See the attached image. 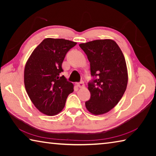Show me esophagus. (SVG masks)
<instances>
[{
	"mask_svg": "<svg viewBox=\"0 0 156 156\" xmlns=\"http://www.w3.org/2000/svg\"><path fill=\"white\" fill-rule=\"evenodd\" d=\"M77 85H78V87H80V88H83V87H84V82H83V80L80 81V83H77Z\"/></svg>",
	"mask_w": 156,
	"mask_h": 156,
	"instance_id": "1",
	"label": "esophagus"
}]
</instances>
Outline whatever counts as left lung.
Masks as SVG:
<instances>
[{
  "instance_id": "left-lung-1",
  "label": "left lung",
  "mask_w": 156,
  "mask_h": 156,
  "mask_svg": "<svg viewBox=\"0 0 156 156\" xmlns=\"http://www.w3.org/2000/svg\"><path fill=\"white\" fill-rule=\"evenodd\" d=\"M90 62L88 89L90 99L85 102L89 112L100 115L113 109L126 89L128 73L126 61L119 46L110 39L96 40L79 44Z\"/></svg>"
}]
</instances>
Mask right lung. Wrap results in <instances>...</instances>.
Wrapping results in <instances>:
<instances>
[{
	"label": "right lung",
	"mask_w": 156,
	"mask_h": 156,
	"mask_svg": "<svg viewBox=\"0 0 156 156\" xmlns=\"http://www.w3.org/2000/svg\"><path fill=\"white\" fill-rule=\"evenodd\" d=\"M77 44L62 38H45L34 50L25 65V89L37 109L47 115L63 109L73 85L64 76L62 63L67 53Z\"/></svg>",
	"instance_id": "1"
}]
</instances>
